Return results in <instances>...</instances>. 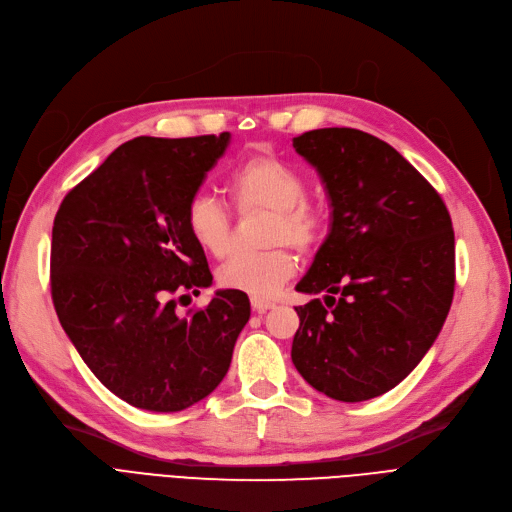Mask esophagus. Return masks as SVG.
I'll return each instance as SVG.
<instances>
[{
    "instance_id": "1",
    "label": "esophagus",
    "mask_w": 512,
    "mask_h": 512,
    "mask_svg": "<svg viewBox=\"0 0 512 512\" xmlns=\"http://www.w3.org/2000/svg\"><path fill=\"white\" fill-rule=\"evenodd\" d=\"M252 308H254L256 312H266V310L275 308V302L264 300V298H252Z\"/></svg>"
}]
</instances>
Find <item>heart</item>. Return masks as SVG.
Instances as JSON below:
<instances>
[{"label":"heart","instance_id":"b5f03b06","mask_svg":"<svg viewBox=\"0 0 512 512\" xmlns=\"http://www.w3.org/2000/svg\"><path fill=\"white\" fill-rule=\"evenodd\" d=\"M227 193L239 214L266 212L264 241L273 248L256 254H233L216 273L225 289L254 298L271 296L296 271V260L283 246L298 252L319 246L325 214L306 196V183L294 166L273 154H254L239 162ZM185 229L196 246L212 258H223L233 243L229 212L208 193L193 196L185 208Z\"/></svg>","mask_w":512,"mask_h":512}]
</instances>
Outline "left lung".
<instances>
[{"instance_id": "1", "label": "left lung", "mask_w": 512, "mask_h": 512, "mask_svg": "<svg viewBox=\"0 0 512 512\" xmlns=\"http://www.w3.org/2000/svg\"><path fill=\"white\" fill-rule=\"evenodd\" d=\"M331 200V229L302 281L298 373L339 402L394 389L440 335L454 296L448 208L392 145L348 127L294 137Z\"/></svg>"}]
</instances>
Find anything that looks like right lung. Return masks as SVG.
I'll list each match as a JSON object with an SVG mask.
<instances>
[{"instance_id":"1","label":"right lung","mask_w":512,"mask_h":512,"mask_svg":"<svg viewBox=\"0 0 512 512\" xmlns=\"http://www.w3.org/2000/svg\"><path fill=\"white\" fill-rule=\"evenodd\" d=\"M231 135L135 137L72 187L52 229L50 283L58 319L114 396L177 412L229 371L250 300L221 289L206 308L177 304L212 285L185 208Z\"/></svg>"}]
</instances>
